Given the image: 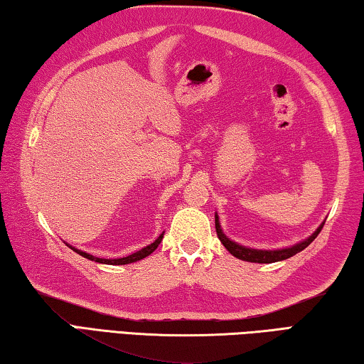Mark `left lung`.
Masks as SVG:
<instances>
[{"label":"left lung","mask_w":364,"mask_h":364,"mask_svg":"<svg viewBox=\"0 0 364 364\" xmlns=\"http://www.w3.org/2000/svg\"><path fill=\"white\" fill-rule=\"evenodd\" d=\"M324 228V224H321L319 228L316 229L313 235H309L305 242H300L296 243V245L290 247V248H282V250H253V248H245L242 245H238V243L229 240L228 237L223 234V229H221V224H219V219H218V214H216V232H218V237L219 240H221L223 245L225 247V250L232 255L235 256L238 259H243V261H250V263H276V261H282V259H287L290 256H294L296 253H300L301 250H305L309 243H311L314 238L318 237V234L321 232V229Z\"/></svg>","instance_id":"left-lung-1"}]
</instances>
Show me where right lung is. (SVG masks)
Segmentation results:
<instances>
[{
    "label": "right lung",
    "mask_w": 364,
    "mask_h": 364,
    "mask_svg": "<svg viewBox=\"0 0 364 364\" xmlns=\"http://www.w3.org/2000/svg\"><path fill=\"white\" fill-rule=\"evenodd\" d=\"M163 235L164 234H161L156 240H154L151 245H148V247H145V248H141V250H139V252L136 253H132V255H129V256H126V258H116V259H105V258H95V256H92V255H88V253H85V252H80V250H77V248H73L75 253H79L80 256H83V258H87V259H92V261H97V263H103V264H129V263H135V261H140V259H143V258H146V256H150L154 250L158 248V245L161 243V240H163Z\"/></svg>",
    "instance_id": "right-lung-1"
}]
</instances>
